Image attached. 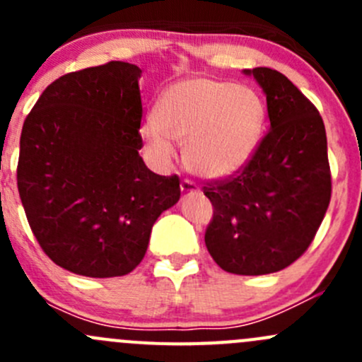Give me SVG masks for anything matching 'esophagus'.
Masks as SVG:
<instances>
[{
  "label": "esophagus",
  "mask_w": 362,
  "mask_h": 362,
  "mask_svg": "<svg viewBox=\"0 0 362 362\" xmlns=\"http://www.w3.org/2000/svg\"><path fill=\"white\" fill-rule=\"evenodd\" d=\"M180 189H182V192H184V196L194 194V192H198V185H196L192 180H187V178H185V180L182 182Z\"/></svg>",
  "instance_id": "1"
}]
</instances>
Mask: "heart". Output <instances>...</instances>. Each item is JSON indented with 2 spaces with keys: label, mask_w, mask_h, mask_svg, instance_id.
Listing matches in <instances>:
<instances>
[{
  "label": "heart",
  "mask_w": 362,
  "mask_h": 362,
  "mask_svg": "<svg viewBox=\"0 0 362 362\" xmlns=\"http://www.w3.org/2000/svg\"><path fill=\"white\" fill-rule=\"evenodd\" d=\"M266 122V107L249 86L214 76H194L171 86L160 96L156 120L141 127L148 151L159 160L185 144V163L210 180L231 177L249 163Z\"/></svg>",
  "instance_id": "b5f03b06"
}]
</instances>
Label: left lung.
Wrapping results in <instances>:
<instances>
[{
	"mask_svg": "<svg viewBox=\"0 0 362 362\" xmlns=\"http://www.w3.org/2000/svg\"><path fill=\"white\" fill-rule=\"evenodd\" d=\"M266 94L269 131L238 173L203 187L214 217L204 243L235 275H268L301 257L326 215L331 170L322 117L280 71L245 69Z\"/></svg>",
	"mask_w": 362,
	"mask_h": 362,
	"instance_id": "8db88e82",
	"label": "left lung"
}]
</instances>
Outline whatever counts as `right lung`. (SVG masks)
<instances>
[{"label": "right lung", "mask_w": 362, "mask_h": 362, "mask_svg": "<svg viewBox=\"0 0 362 362\" xmlns=\"http://www.w3.org/2000/svg\"><path fill=\"white\" fill-rule=\"evenodd\" d=\"M136 64L110 61L54 80L21 133L17 187L33 235L61 268L93 279L133 272L154 222L180 199L138 151Z\"/></svg>", "instance_id": "1"}]
</instances>
